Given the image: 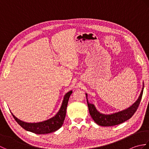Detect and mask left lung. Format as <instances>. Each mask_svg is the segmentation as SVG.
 <instances>
[{"label":"left lung","mask_w":149,"mask_h":149,"mask_svg":"<svg viewBox=\"0 0 149 149\" xmlns=\"http://www.w3.org/2000/svg\"><path fill=\"white\" fill-rule=\"evenodd\" d=\"M143 87L142 88L140 95L138 100L131 107H129V108L125 110L122 111L111 114V115H104V114L100 113L98 111L93 104L88 102L87 94L86 93L88 109H89V112L91 118H93L95 122L97 123L98 125L104 126V127L116 125L127 121V120L131 118L132 115L135 113V112L136 111L139 105H140L142 95H143Z\"/></svg>","instance_id":"1"}]
</instances>
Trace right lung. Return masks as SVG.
Returning <instances> with one entry per match:
<instances>
[{"mask_svg": "<svg viewBox=\"0 0 149 149\" xmlns=\"http://www.w3.org/2000/svg\"><path fill=\"white\" fill-rule=\"evenodd\" d=\"M72 93V91H70L67 93H66L61 108L56 116L50 119L45 120V121L38 123H27L18 119L17 117L13 115V114H11L17 122L25 130L38 134L51 133L52 132L58 130L64 122L66 116V107H67L70 96Z\"/></svg>", "mask_w": 149, "mask_h": 149, "instance_id": "1", "label": "right lung"}]
</instances>
